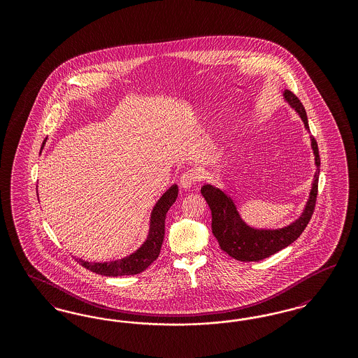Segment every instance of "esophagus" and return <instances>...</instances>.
Returning <instances> with one entry per match:
<instances>
[{
    "label": "esophagus",
    "mask_w": 358,
    "mask_h": 358,
    "mask_svg": "<svg viewBox=\"0 0 358 358\" xmlns=\"http://www.w3.org/2000/svg\"><path fill=\"white\" fill-rule=\"evenodd\" d=\"M197 173L194 171H187L181 176L180 178V187L189 189L196 181H197Z\"/></svg>",
    "instance_id": "obj_1"
}]
</instances>
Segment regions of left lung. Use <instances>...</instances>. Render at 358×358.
Wrapping results in <instances>:
<instances>
[{
    "mask_svg": "<svg viewBox=\"0 0 358 358\" xmlns=\"http://www.w3.org/2000/svg\"><path fill=\"white\" fill-rule=\"evenodd\" d=\"M283 99L301 117L305 129L310 131L306 110L301 101L289 90L283 91ZM311 149L314 153V165L317 171L311 182L306 205L298 219L282 228H255L244 222L238 213V206L232 197L220 187L205 184L201 194L212 212V232L217 238L220 248L228 255L240 262H259L278 251L289 247L305 231L314 212L318 193V178L321 159L318 145L314 136H310Z\"/></svg>",
    "mask_w": 358,
    "mask_h": 358,
    "instance_id": "1",
    "label": "left lung"
}]
</instances>
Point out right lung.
<instances>
[{
    "label": "right lung",
    "mask_w": 358,
    "mask_h": 358,
    "mask_svg": "<svg viewBox=\"0 0 358 358\" xmlns=\"http://www.w3.org/2000/svg\"><path fill=\"white\" fill-rule=\"evenodd\" d=\"M44 145V143H43ZM178 196V187L171 185L155 203L150 213L148 238L141 244V247L129 256H124L114 262L92 263L78 257L76 260L92 273L104 276H123L136 275L145 271L159 255L161 245L165 236V219L171 205L174 204Z\"/></svg>",
    "instance_id": "right-lung-1"
}]
</instances>
